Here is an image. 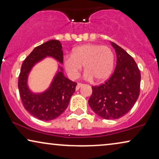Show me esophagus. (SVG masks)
<instances>
[{"label": "esophagus", "instance_id": "1", "mask_svg": "<svg viewBox=\"0 0 159 159\" xmlns=\"http://www.w3.org/2000/svg\"><path fill=\"white\" fill-rule=\"evenodd\" d=\"M83 85H84V84H82V83H77V87H76V89H77V90H79V89Z\"/></svg>", "mask_w": 159, "mask_h": 159}]
</instances>
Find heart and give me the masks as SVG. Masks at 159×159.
Returning a JSON list of instances; mask_svg holds the SVG:
<instances>
[{"label":"heart","mask_w":159,"mask_h":159,"mask_svg":"<svg viewBox=\"0 0 159 159\" xmlns=\"http://www.w3.org/2000/svg\"><path fill=\"white\" fill-rule=\"evenodd\" d=\"M65 69L71 78H77L84 66L86 80L101 82L111 74L114 54L109 47L98 44H85L75 48L72 55L64 57Z\"/></svg>","instance_id":"1"}]
</instances>
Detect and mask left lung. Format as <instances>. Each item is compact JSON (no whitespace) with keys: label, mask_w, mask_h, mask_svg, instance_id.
<instances>
[{"label":"left lung","mask_w":159,"mask_h":159,"mask_svg":"<svg viewBox=\"0 0 159 159\" xmlns=\"http://www.w3.org/2000/svg\"><path fill=\"white\" fill-rule=\"evenodd\" d=\"M116 66L107 81L93 86L88 103L97 115L106 119H119L127 114L140 95V71L136 62L123 48L111 43Z\"/></svg>","instance_id":"obj_1"}]
</instances>
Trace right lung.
Here are the masks:
<instances>
[{
  "label": "right lung",
  "instance_id": "1",
  "mask_svg": "<svg viewBox=\"0 0 159 159\" xmlns=\"http://www.w3.org/2000/svg\"><path fill=\"white\" fill-rule=\"evenodd\" d=\"M63 54L59 41L51 40L34 48L21 65L18 82L21 100L25 109L40 120H52L66 110L71 95L75 92L77 82L65 77L62 71H58L45 92L34 94L27 87L28 75L32 67L46 56H51L62 64ZM59 68L61 71L63 69L61 66Z\"/></svg>",
  "mask_w": 159,
  "mask_h": 159
}]
</instances>
